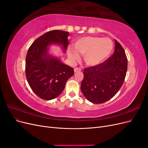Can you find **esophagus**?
<instances>
[{
  "label": "esophagus",
  "instance_id": "esophagus-1",
  "mask_svg": "<svg viewBox=\"0 0 148 148\" xmlns=\"http://www.w3.org/2000/svg\"><path fill=\"white\" fill-rule=\"evenodd\" d=\"M82 70L80 69L79 68H75L74 69V71L75 72H78V71H80Z\"/></svg>",
  "mask_w": 148,
  "mask_h": 148
}]
</instances>
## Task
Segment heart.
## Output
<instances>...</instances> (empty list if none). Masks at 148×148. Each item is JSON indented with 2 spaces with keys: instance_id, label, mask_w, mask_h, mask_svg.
Here are the masks:
<instances>
[{
  "instance_id": "obj_1",
  "label": "heart",
  "mask_w": 148,
  "mask_h": 148,
  "mask_svg": "<svg viewBox=\"0 0 148 148\" xmlns=\"http://www.w3.org/2000/svg\"><path fill=\"white\" fill-rule=\"evenodd\" d=\"M113 42L109 38L86 36L78 39L74 44V49L69 47L67 54L73 61L78 60L80 54L83 55V60L88 66L101 64L108 57L113 50Z\"/></svg>"
}]
</instances>
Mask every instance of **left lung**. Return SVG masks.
<instances>
[{"instance_id": "left-lung-1", "label": "left lung", "mask_w": 148, "mask_h": 148, "mask_svg": "<svg viewBox=\"0 0 148 148\" xmlns=\"http://www.w3.org/2000/svg\"><path fill=\"white\" fill-rule=\"evenodd\" d=\"M115 51L102 63L84 69L81 90L94 104L112 98L122 87L126 77L128 60L123 48L115 39Z\"/></svg>"}]
</instances>
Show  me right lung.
<instances>
[{"instance_id":"add662e5","label":"right lung","mask_w":148,"mask_h":148,"mask_svg":"<svg viewBox=\"0 0 148 148\" xmlns=\"http://www.w3.org/2000/svg\"><path fill=\"white\" fill-rule=\"evenodd\" d=\"M69 33L53 30L37 38L28 49L26 57L25 73L33 92L44 100L59 96L67 80L74 74L73 69L48 53L51 44H60L65 52Z\"/></svg>"}]
</instances>
